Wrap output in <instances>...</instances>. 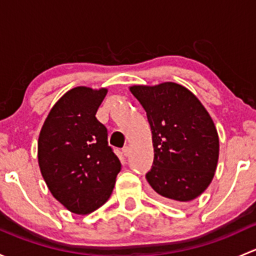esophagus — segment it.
<instances>
[{
    "mask_svg": "<svg viewBox=\"0 0 256 256\" xmlns=\"http://www.w3.org/2000/svg\"><path fill=\"white\" fill-rule=\"evenodd\" d=\"M122 154H124V156L128 157V154H130V147H128V146L124 147V148H122Z\"/></svg>",
    "mask_w": 256,
    "mask_h": 256,
    "instance_id": "obj_1",
    "label": "esophagus"
}]
</instances>
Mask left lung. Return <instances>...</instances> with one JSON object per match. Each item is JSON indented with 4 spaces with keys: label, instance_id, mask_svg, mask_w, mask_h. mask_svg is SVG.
Returning a JSON list of instances; mask_svg holds the SVG:
<instances>
[{
    "label": "left lung",
    "instance_id": "obj_1",
    "mask_svg": "<svg viewBox=\"0 0 256 256\" xmlns=\"http://www.w3.org/2000/svg\"><path fill=\"white\" fill-rule=\"evenodd\" d=\"M130 92L144 106L152 132L148 184L170 203L198 198L210 184L219 158L218 132L204 105L172 82L132 85Z\"/></svg>",
    "mask_w": 256,
    "mask_h": 256
}]
</instances>
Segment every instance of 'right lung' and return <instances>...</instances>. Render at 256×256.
Returning <instances> with one entry per match:
<instances>
[{
  "mask_svg": "<svg viewBox=\"0 0 256 256\" xmlns=\"http://www.w3.org/2000/svg\"><path fill=\"white\" fill-rule=\"evenodd\" d=\"M106 94V88L68 90L53 105L38 138V164L48 190L82 216L108 202L121 170L106 128L95 118Z\"/></svg>",
  "mask_w": 256,
  "mask_h": 256,
  "instance_id": "add662e5",
  "label": "right lung"
}]
</instances>
